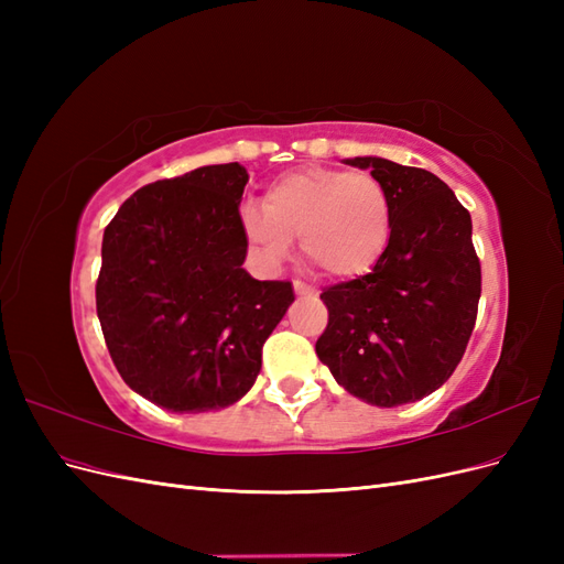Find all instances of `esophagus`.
<instances>
[{
	"mask_svg": "<svg viewBox=\"0 0 564 564\" xmlns=\"http://www.w3.org/2000/svg\"><path fill=\"white\" fill-rule=\"evenodd\" d=\"M294 292H296V296H315L317 289L311 286V284L301 282V280H294Z\"/></svg>",
	"mask_w": 564,
	"mask_h": 564,
	"instance_id": "obj_1",
	"label": "esophagus"
}]
</instances>
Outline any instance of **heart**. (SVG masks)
Segmentation results:
<instances>
[{
  "mask_svg": "<svg viewBox=\"0 0 564 564\" xmlns=\"http://www.w3.org/2000/svg\"><path fill=\"white\" fill-rule=\"evenodd\" d=\"M242 230L270 265L299 240L303 259L322 275L350 280L377 265L388 247L390 199L367 172L311 166L272 181L263 209L242 212Z\"/></svg>",
  "mask_w": 564,
  "mask_h": 564,
  "instance_id": "b5f03b06",
  "label": "heart"
}]
</instances>
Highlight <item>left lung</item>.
Returning a JSON list of instances; mask_svg holds the SVG:
<instances>
[{"label": "left lung", "instance_id": "1", "mask_svg": "<svg viewBox=\"0 0 564 564\" xmlns=\"http://www.w3.org/2000/svg\"><path fill=\"white\" fill-rule=\"evenodd\" d=\"M371 169L390 199V240L367 275L327 286L315 350L338 386L377 406L431 395L445 383L475 327L482 270L470 214L445 181L383 158Z\"/></svg>", "mask_w": 564, "mask_h": 564}]
</instances>
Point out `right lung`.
I'll list each match as a JSON object with an SVG mask.
<instances>
[{"mask_svg": "<svg viewBox=\"0 0 564 564\" xmlns=\"http://www.w3.org/2000/svg\"><path fill=\"white\" fill-rule=\"evenodd\" d=\"M237 162L199 166L135 191L104 232L96 313L124 383L162 409L199 414L247 395L292 282L242 268Z\"/></svg>", "mask_w": 564, "mask_h": 564, "instance_id": "obj_1", "label": "right lung"}]
</instances>
